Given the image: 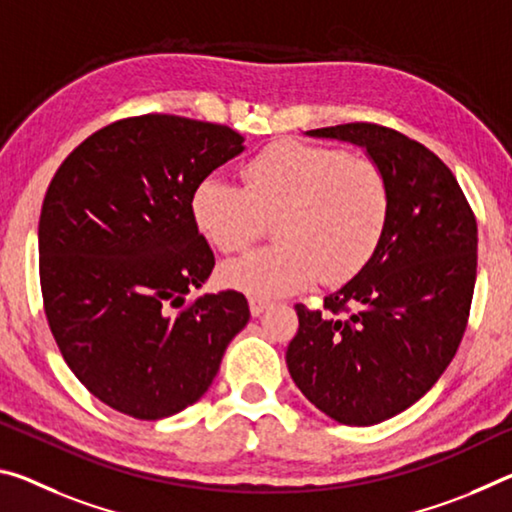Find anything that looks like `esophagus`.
<instances>
[{
  "label": "esophagus",
  "mask_w": 512,
  "mask_h": 512,
  "mask_svg": "<svg viewBox=\"0 0 512 512\" xmlns=\"http://www.w3.org/2000/svg\"><path fill=\"white\" fill-rule=\"evenodd\" d=\"M269 307H271L269 300H264V298H250V314H253V316H259L264 310H269Z\"/></svg>",
  "instance_id": "obj_1"
}]
</instances>
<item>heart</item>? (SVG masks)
<instances>
[{
	"mask_svg": "<svg viewBox=\"0 0 512 512\" xmlns=\"http://www.w3.org/2000/svg\"><path fill=\"white\" fill-rule=\"evenodd\" d=\"M198 230L223 253H239L278 216L280 243L223 264L221 280L255 298L287 296L321 278L328 285L364 269L387 223V182L369 159L280 141L243 168V186L209 175L191 198Z\"/></svg>",
	"mask_w": 512,
	"mask_h": 512,
	"instance_id": "obj_1",
	"label": "heart"
}]
</instances>
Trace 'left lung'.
Here are the masks:
<instances>
[{"label":"left lung","instance_id":"8db88e82","mask_svg":"<svg viewBox=\"0 0 512 512\" xmlns=\"http://www.w3.org/2000/svg\"><path fill=\"white\" fill-rule=\"evenodd\" d=\"M367 150L387 182V223L364 269L296 305L287 367L305 399L346 426H371L417 403L456 355L476 285V218L444 161L394 129H310Z\"/></svg>","mask_w":512,"mask_h":512}]
</instances>
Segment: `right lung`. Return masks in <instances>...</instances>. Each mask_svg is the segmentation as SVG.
<instances>
[{
  "label": "right lung",
  "mask_w": 512,
  "mask_h": 512,
  "mask_svg": "<svg viewBox=\"0 0 512 512\" xmlns=\"http://www.w3.org/2000/svg\"><path fill=\"white\" fill-rule=\"evenodd\" d=\"M243 150V136L225 125L148 113L88 136L45 193L47 323L81 385L123 415L154 421L189 408L246 328L239 291L184 305L214 269L193 191Z\"/></svg>",
  "instance_id": "1"
}]
</instances>
